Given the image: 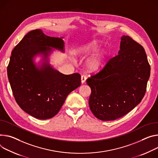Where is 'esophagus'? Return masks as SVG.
Masks as SVG:
<instances>
[{"mask_svg":"<svg viewBox=\"0 0 158 158\" xmlns=\"http://www.w3.org/2000/svg\"><path fill=\"white\" fill-rule=\"evenodd\" d=\"M86 79H87V77L84 76V75H82L81 76V82H82V84H83L85 82V81H86Z\"/></svg>","mask_w":158,"mask_h":158,"instance_id":"1","label":"esophagus"}]
</instances>
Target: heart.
<instances>
[{"label": "heart", "mask_w": 158, "mask_h": 158, "mask_svg": "<svg viewBox=\"0 0 158 158\" xmlns=\"http://www.w3.org/2000/svg\"><path fill=\"white\" fill-rule=\"evenodd\" d=\"M100 46V44L98 40H92L84 45L79 47L76 50V53L81 56L87 55L92 52L96 51ZM106 52L104 51L99 52L93 56L86 62L87 67L91 70H96L99 69L103 65L105 59Z\"/></svg>", "instance_id": "obj_1"}]
</instances>
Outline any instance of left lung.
Listing matches in <instances>:
<instances>
[{
    "mask_svg": "<svg viewBox=\"0 0 158 158\" xmlns=\"http://www.w3.org/2000/svg\"><path fill=\"white\" fill-rule=\"evenodd\" d=\"M118 54L86 80L91 112L103 121L114 120L133 110L146 91L151 68L146 52L128 36L121 37Z\"/></svg>",
    "mask_w": 158,
    "mask_h": 158,
    "instance_id": "8db88e82",
    "label": "left lung"
}]
</instances>
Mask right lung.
<instances>
[{"label":"right lung","mask_w":158,"mask_h":158,"mask_svg":"<svg viewBox=\"0 0 158 158\" xmlns=\"http://www.w3.org/2000/svg\"><path fill=\"white\" fill-rule=\"evenodd\" d=\"M63 38L47 36L41 30H33L11 53L7 76L14 98L23 111L38 119L56 115L69 94L81 85L79 74L65 75L49 63L53 49L65 52ZM38 55L42 60L36 64L34 57Z\"/></svg>","instance_id":"add662e5"}]
</instances>
